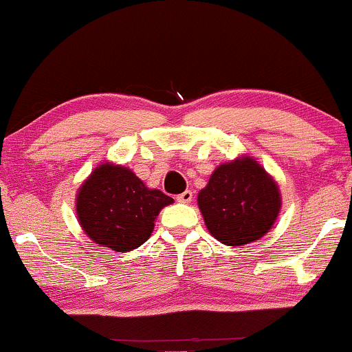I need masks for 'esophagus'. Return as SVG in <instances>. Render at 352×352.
I'll return each mask as SVG.
<instances>
[{
	"label": "esophagus",
	"mask_w": 352,
	"mask_h": 352,
	"mask_svg": "<svg viewBox=\"0 0 352 352\" xmlns=\"http://www.w3.org/2000/svg\"><path fill=\"white\" fill-rule=\"evenodd\" d=\"M192 200H193L192 190H185V192H182L180 195H177V201H180V204H190Z\"/></svg>",
	"instance_id": "1"
}]
</instances>
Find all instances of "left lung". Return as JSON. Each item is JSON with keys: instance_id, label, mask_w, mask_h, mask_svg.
<instances>
[{"instance_id": "left-lung-1", "label": "left lung", "mask_w": 352, "mask_h": 352, "mask_svg": "<svg viewBox=\"0 0 352 352\" xmlns=\"http://www.w3.org/2000/svg\"><path fill=\"white\" fill-rule=\"evenodd\" d=\"M197 201L210 235L228 246L260 240L281 210L280 187L250 155L218 165Z\"/></svg>"}]
</instances>
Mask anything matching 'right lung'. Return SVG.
Listing matches in <instances>:
<instances>
[{
    "mask_svg": "<svg viewBox=\"0 0 352 352\" xmlns=\"http://www.w3.org/2000/svg\"><path fill=\"white\" fill-rule=\"evenodd\" d=\"M170 204L172 197L148 188L129 167L102 162L79 187L76 213L94 243L125 253L148 240L157 215Z\"/></svg>",
    "mask_w": 352,
    "mask_h": 352,
    "instance_id": "right-lung-1",
    "label": "right lung"
}]
</instances>
